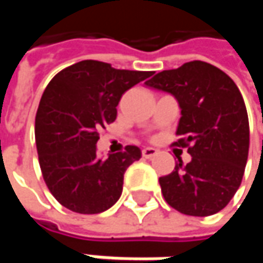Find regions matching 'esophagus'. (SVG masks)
Here are the masks:
<instances>
[{
  "label": "esophagus",
  "instance_id": "1",
  "mask_svg": "<svg viewBox=\"0 0 263 263\" xmlns=\"http://www.w3.org/2000/svg\"><path fill=\"white\" fill-rule=\"evenodd\" d=\"M157 154H158V149H155V147H145V149L142 151V155H143V158H146V159L154 158Z\"/></svg>",
  "mask_w": 263,
  "mask_h": 263
}]
</instances>
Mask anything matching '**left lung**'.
<instances>
[{"label":"left lung","mask_w":263,"mask_h":263,"mask_svg":"<svg viewBox=\"0 0 263 263\" xmlns=\"http://www.w3.org/2000/svg\"><path fill=\"white\" fill-rule=\"evenodd\" d=\"M145 85L176 98L181 111L176 143L192 157L159 178L164 199L184 215L217 214L236 195L248 162L249 118L238 87L203 61L164 70Z\"/></svg>","instance_id":"1"}]
</instances>
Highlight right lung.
<instances>
[{"label": "right lung", "instance_id": "1", "mask_svg": "<svg viewBox=\"0 0 263 263\" xmlns=\"http://www.w3.org/2000/svg\"><path fill=\"white\" fill-rule=\"evenodd\" d=\"M152 71L117 70L85 60L61 70L46 86L35 118L39 165L52 196L79 214H99L121 196L124 173L142 152L98 157L99 128L112 123L123 93Z\"/></svg>", "mask_w": 263, "mask_h": 263}]
</instances>
